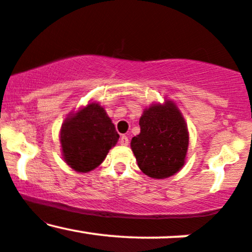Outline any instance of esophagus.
Listing matches in <instances>:
<instances>
[{
    "instance_id": "esophagus-1",
    "label": "esophagus",
    "mask_w": 252,
    "mask_h": 252,
    "mask_svg": "<svg viewBox=\"0 0 252 252\" xmlns=\"http://www.w3.org/2000/svg\"><path fill=\"white\" fill-rule=\"evenodd\" d=\"M120 143L122 144V146H128V144H129V138H128V136H126V135L121 136Z\"/></svg>"
}]
</instances>
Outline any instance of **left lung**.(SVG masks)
Returning a JSON list of instances; mask_svg holds the SVG:
<instances>
[{"instance_id": "1", "label": "left lung", "mask_w": 252, "mask_h": 252, "mask_svg": "<svg viewBox=\"0 0 252 252\" xmlns=\"http://www.w3.org/2000/svg\"><path fill=\"white\" fill-rule=\"evenodd\" d=\"M141 132L131 146L138 167L146 175L166 179L182 168L189 149V130L172 100L153 104L140 118Z\"/></svg>"}]
</instances>
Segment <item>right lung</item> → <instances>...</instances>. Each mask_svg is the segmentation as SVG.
Instances as JSON below:
<instances>
[{"label":"right lung","instance_id":"1","mask_svg":"<svg viewBox=\"0 0 252 252\" xmlns=\"http://www.w3.org/2000/svg\"><path fill=\"white\" fill-rule=\"evenodd\" d=\"M118 138L103 106L90 103L63 121L60 130L63 160L76 172H90L103 162Z\"/></svg>","mask_w":252,"mask_h":252}]
</instances>
